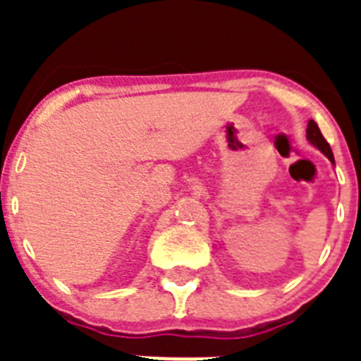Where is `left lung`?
Listing matches in <instances>:
<instances>
[{
  "instance_id": "obj_1",
  "label": "left lung",
  "mask_w": 361,
  "mask_h": 361,
  "mask_svg": "<svg viewBox=\"0 0 361 361\" xmlns=\"http://www.w3.org/2000/svg\"><path fill=\"white\" fill-rule=\"evenodd\" d=\"M305 137H307V141L311 142V145L314 146V148L320 149V152L324 153L325 157L329 159V161L334 164L333 149H331L329 142H327V141H325V139H324V135H322L320 128H318V124L314 123V121H309V124H307V135H305Z\"/></svg>"
}]
</instances>
